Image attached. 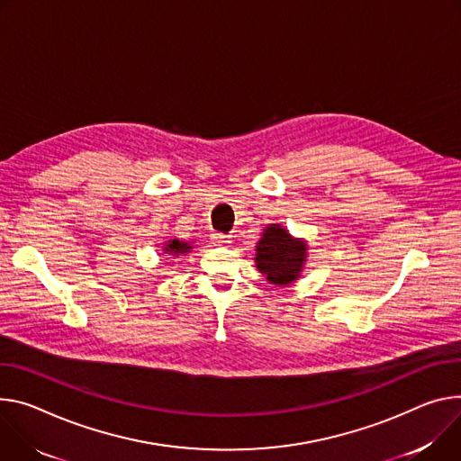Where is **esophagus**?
I'll return each instance as SVG.
<instances>
[{
    "mask_svg": "<svg viewBox=\"0 0 461 461\" xmlns=\"http://www.w3.org/2000/svg\"><path fill=\"white\" fill-rule=\"evenodd\" d=\"M212 240H213L215 246H228V244H231V239L228 235H224V233H213Z\"/></svg>",
    "mask_w": 461,
    "mask_h": 461,
    "instance_id": "esophagus-1",
    "label": "esophagus"
}]
</instances>
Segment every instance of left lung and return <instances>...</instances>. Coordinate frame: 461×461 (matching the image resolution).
Returning a JSON list of instances; mask_svg holds the SVG:
<instances>
[{
  "label": "left lung",
  "instance_id": "left-lung-1",
  "mask_svg": "<svg viewBox=\"0 0 461 461\" xmlns=\"http://www.w3.org/2000/svg\"><path fill=\"white\" fill-rule=\"evenodd\" d=\"M309 244L296 239L281 224H268L256 244V267L270 285L288 286L296 283L307 263Z\"/></svg>",
  "mask_w": 461,
  "mask_h": 461
}]
</instances>
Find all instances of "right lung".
<instances>
[{
    "mask_svg": "<svg viewBox=\"0 0 461 461\" xmlns=\"http://www.w3.org/2000/svg\"><path fill=\"white\" fill-rule=\"evenodd\" d=\"M193 249V242H187V240H182V239H169L165 240L163 246H161V254L167 256V258H180V256H187Z\"/></svg>",
    "mask_w": 461,
    "mask_h": 461,
    "instance_id": "right-lung-1",
    "label": "right lung"
}]
</instances>
